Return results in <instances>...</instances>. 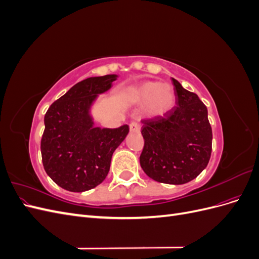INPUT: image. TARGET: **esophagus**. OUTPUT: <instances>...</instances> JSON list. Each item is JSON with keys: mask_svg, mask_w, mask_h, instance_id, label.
Returning a JSON list of instances; mask_svg holds the SVG:
<instances>
[{"mask_svg": "<svg viewBox=\"0 0 259 259\" xmlns=\"http://www.w3.org/2000/svg\"><path fill=\"white\" fill-rule=\"evenodd\" d=\"M130 131L132 133H139L140 132V125L136 122H132L130 124Z\"/></svg>", "mask_w": 259, "mask_h": 259, "instance_id": "34e87169", "label": "esophagus"}]
</instances>
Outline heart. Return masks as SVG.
<instances>
[{
	"label": "heart",
	"instance_id": "b5f03b06",
	"mask_svg": "<svg viewBox=\"0 0 259 259\" xmlns=\"http://www.w3.org/2000/svg\"><path fill=\"white\" fill-rule=\"evenodd\" d=\"M131 94L137 105H145L144 112L148 117L164 116L176 103L175 90L167 83L146 81L133 88Z\"/></svg>",
	"mask_w": 259,
	"mask_h": 259
}]
</instances>
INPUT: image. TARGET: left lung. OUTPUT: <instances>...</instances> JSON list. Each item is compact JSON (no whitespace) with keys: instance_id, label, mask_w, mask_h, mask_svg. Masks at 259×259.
I'll list each match as a JSON object with an SVG mask.
<instances>
[{"instance_id":"obj_1","label":"left lung","mask_w":259,"mask_h":259,"mask_svg":"<svg viewBox=\"0 0 259 259\" xmlns=\"http://www.w3.org/2000/svg\"><path fill=\"white\" fill-rule=\"evenodd\" d=\"M176 107L161 117L144 120L145 139L140 166L155 182L183 185L204 169L211 153V127L207 108L197 94L171 77Z\"/></svg>"}]
</instances>
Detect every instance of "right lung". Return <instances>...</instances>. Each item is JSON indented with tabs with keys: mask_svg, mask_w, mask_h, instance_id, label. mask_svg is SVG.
<instances>
[{
	"mask_svg": "<svg viewBox=\"0 0 259 259\" xmlns=\"http://www.w3.org/2000/svg\"><path fill=\"white\" fill-rule=\"evenodd\" d=\"M117 76H93L76 83L44 116L43 166L62 189L83 192L103 183L113 152L128 134L126 124L117 128L95 126L91 112L98 96L111 89Z\"/></svg>",
	"mask_w": 259,
	"mask_h": 259,
	"instance_id": "right-lung-1",
	"label": "right lung"
}]
</instances>
